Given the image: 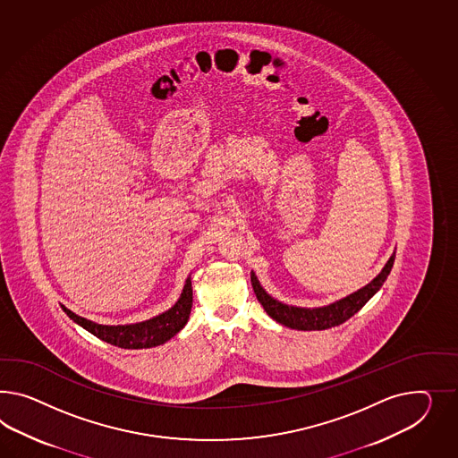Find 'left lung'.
I'll use <instances>...</instances> for the list:
<instances>
[{"label":"left lung","instance_id":"left-lung-1","mask_svg":"<svg viewBox=\"0 0 458 458\" xmlns=\"http://www.w3.org/2000/svg\"><path fill=\"white\" fill-rule=\"evenodd\" d=\"M395 261V253L390 257V260L385 263L382 272L378 273L370 284H365L352 295L336 300L334 303L327 307H318V309H301V307H292L284 305L282 301L270 297L263 286H261L257 275L251 272V286L255 290V295L259 298L261 307L272 317L275 322L282 323L288 328L293 330H327L336 325H342L348 318H352L369 300H370L385 284L386 276L392 272Z\"/></svg>","mask_w":458,"mask_h":458}]
</instances>
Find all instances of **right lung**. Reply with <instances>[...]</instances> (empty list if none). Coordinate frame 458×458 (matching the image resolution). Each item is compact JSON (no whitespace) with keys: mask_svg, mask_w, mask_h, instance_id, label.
I'll use <instances>...</instances> for the list:
<instances>
[{"mask_svg":"<svg viewBox=\"0 0 458 458\" xmlns=\"http://www.w3.org/2000/svg\"><path fill=\"white\" fill-rule=\"evenodd\" d=\"M191 305H193L191 280L186 278L182 297L178 298L174 307L145 322L131 323V325H99L76 315L72 310L63 305L62 309L74 323H78L89 334L98 336L99 340L106 344H112L120 348H151V346L163 345L185 327L190 318Z\"/></svg>","mask_w":458,"mask_h":458,"instance_id":"add662e5","label":"right lung"}]
</instances>
